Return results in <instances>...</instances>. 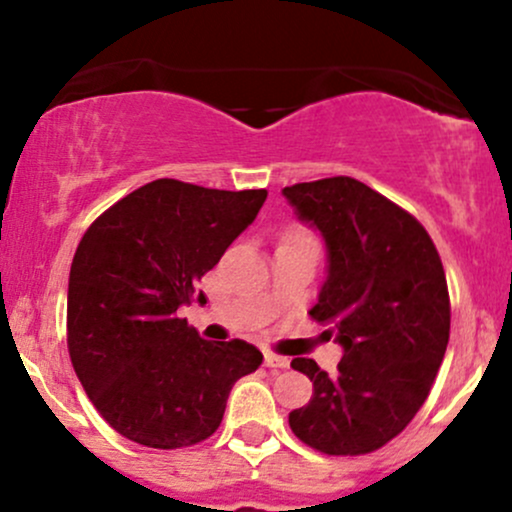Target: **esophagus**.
Listing matches in <instances>:
<instances>
[{"mask_svg":"<svg viewBox=\"0 0 512 512\" xmlns=\"http://www.w3.org/2000/svg\"><path fill=\"white\" fill-rule=\"evenodd\" d=\"M264 366L274 368V370H284V368H289V358L276 356V354H264Z\"/></svg>","mask_w":512,"mask_h":512,"instance_id":"esophagus-1","label":"esophagus"}]
</instances>
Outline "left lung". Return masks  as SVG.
<instances>
[{
	"label": "left lung",
	"instance_id": "obj_1",
	"mask_svg": "<svg viewBox=\"0 0 512 512\" xmlns=\"http://www.w3.org/2000/svg\"><path fill=\"white\" fill-rule=\"evenodd\" d=\"M296 216L320 231L327 279L313 320L344 349L337 373L293 358L313 397L289 426L325 455H366L407 428L426 402L450 339L443 262L426 228L354 178L284 187Z\"/></svg>",
	"mask_w": 512,
	"mask_h": 512
}]
</instances>
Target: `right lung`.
Here are the masks:
<instances>
[{"instance_id": "right-lung-1", "label": "right lung", "mask_w": 512, "mask_h": 512, "mask_svg": "<svg viewBox=\"0 0 512 512\" xmlns=\"http://www.w3.org/2000/svg\"><path fill=\"white\" fill-rule=\"evenodd\" d=\"M267 190L161 178L103 211L76 248L67 293L72 366L120 436L175 450L207 440L231 387L262 363L243 339L207 342L178 317ZM204 293L199 291V301Z\"/></svg>"}]
</instances>
